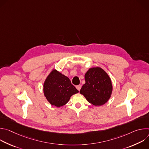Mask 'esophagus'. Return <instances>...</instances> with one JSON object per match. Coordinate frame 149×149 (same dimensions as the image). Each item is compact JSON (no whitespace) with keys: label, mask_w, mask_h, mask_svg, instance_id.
<instances>
[{"label":"esophagus","mask_w":149,"mask_h":149,"mask_svg":"<svg viewBox=\"0 0 149 149\" xmlns=\"http://www.w3.org/2000/svg\"><path fill=\"white\" fill-rule=\"evenodd\" d=\"M81 88V86H79H79H76V88H77L78 91H80Z\"/></svg>","instance_id":"34e87169"}]
</instances>
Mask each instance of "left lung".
<instances>
[{
	"instance_id": "obj_1",
	"label": "left lung",
	"mask_w": 149,
	"mask_h": 149,
	"mask_svg": "<svg viewBox=\"0 0 149 149\" xmlns=\"http://www.w3.org/2000/svg\"><path fill=\"white\" fill-rule=\"evenodd\" d=\"M85 83L80 90L86 100L95 106L107 102L111 97L113 86L110 78L100 67L91 68L85 74Z\"/></svg>"
}]
</instances>
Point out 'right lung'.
<instances>
[{
	"instance_id": "add662e5",
	"label": "right lung",
	"mask_w": 149,
	"mask_h": 149,
	"mask_svg": "<svg viewBox=\"0 0 149 149\" xmlns=\"http://www.w3.org/2000/svg\"><path fill=\"white\" fill-rule=\"evenodd\" d=\"M79 91L70 79L56 70H53L44 84V93L48 102L57 107L66 104L71 97Z\"/></svg>"
}]
</instances>
